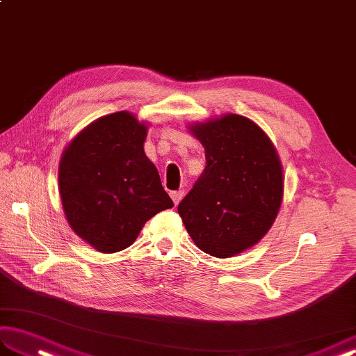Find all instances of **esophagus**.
<instances>
[{"mask_svg":"<svg viewBox=\"0 0 356 356\" xmlns=\"http://www.w3.org/2000/svg\"><path fill=\"white\" fill-rule=\"evenodd\" d=\"M170 195H171V199H172V202H174V205H179V202L182 200L185 193H184V191H171Z\"/></svg>","mask_w":356,"mask_h":356,"instance_id":"34e87169","label":"esophagus"}]
</instances>
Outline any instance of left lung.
Segmentation results:
<instances>
[{"mask_svg": "<svg viewBox=\"0 0 356 356\" xmlns=\"http://www.w3.org/2000/svg\"><path fill=\"white\" fill-rule=\"evenodd\" d=\"M190 131L207 166L177 211L199 249L218 259L259 243L283 200V166L268 134L240 115L197 122Z\"/></svg>", "mask_w": 356, "mask_h": 356, "instance_id": "1", "label": "left lung"}]
</instances>
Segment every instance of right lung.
<instances>
[{
    "instance_id": "1",
    "label": "right lung",
    "mask_w": 356,
    "mask_h": 356,
    "mask_svg": "<svg viewBox=\"0 0 356 356\" xmlns=\"http://www.w3.org/2000/svg\"><path fill=\"white\" fill-rule=\"evenodd\" d=\"M147 130L131 113H111L64 149L58 180L67 222L96 251H122L151 217L174 207L143 151Z\"/></svg>"
}]
</instances>
